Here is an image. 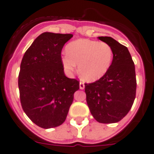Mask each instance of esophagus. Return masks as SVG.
I'll return each instance as SVG.
<instances>
[{
  "label": "esophagus",
  "instance_id": "obj_1",
  "mask_svg": "<svg viewBox=\"0 0 154 154\" xmlns=\"http://www.w3.org/2000/svg\"><path fill=\"white\" fill-rule=\"evenodd\" d=\"M79 88H80V89H84V88H85L84 82H79Z\"/></svg>",
  "mask_w": 154,
  "mask_h": 154
}]
</instances>
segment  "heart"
Returning a JSON list of instances; mask_svg holds the SVG:
<instances>
[{
  "label": "heart",
  "mask_w": 154,
  "mask_h": 154,
  "mask_svg": "<svg viewBox=\"0 0 154 154\" xmlns=\"http://www.w3.org/2000/svg\"><path fill=\"white\" fill-rule=\"evenodd\" d=\"M66 54L60 58L67 74H72L79 65V72L83 80L95 82L109 70L113 60V49L105 42L80 39L71 42L66 47Z\"/></svg>",
  "instance_id": "obj_1"
}]
</instances>
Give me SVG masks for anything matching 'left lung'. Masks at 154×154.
<instances>
[{
    "label": "left lung",
    "instance_id": "left-lung-1",
    "mask_svg": "<svg viewBox=\"0 0 154 154\" xmlns=\"http://www.w3.org/2000/svg\"><path fill=\"white\" fill-rule=\"evenodd\" d=\"M113 49L108 72L98 81L85 84L86 101L91 114L99 123L121 121L133 105L136 96L135 66L126 46L110 36H99Z\"/></svg>",
    "mask_w": 154,
    "mask_h": 154
}]
</instances>
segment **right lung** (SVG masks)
I'll use <instances>...</instances> for the list:
<instances>
[{
  "label": "right lung",
  "instance_id": "1",
  "mask_svg": "<svg viewBox=\"0 0 154 154\" xmlns=\"http://www.w3.org/2000/svg\"><path fill=\"white\" fill-rule=\"evenodd\" d=\"M72 34L45 32L36 38L23 55L18 78L23 111L40 128L49 129L66 121L79 89V82L65 75L61 52Z\"/></svg>",
  "mask_w": 154,
  "mask_h": 154
}]
</instances>
